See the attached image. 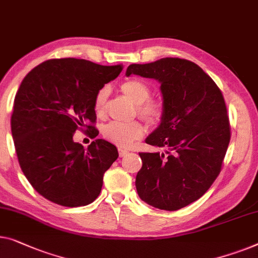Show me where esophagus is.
<instances>
[{
    "mask_svg": "<svg viewBox=\"0 0 258 258\" xmlns=\"http://www.w3.org/2000/svg\"><path fill=\"white\" fill-rule=\"evenodd\" d=\"M118 154H120V157H125L126 155L129 154V151L123 150V149H118Z\"/></svg>",
    "mask_w": 258,
    "mask_h": 258,
    "instance_id": "esophagus-1",
    "label": "esophagus"
}]
</instances>
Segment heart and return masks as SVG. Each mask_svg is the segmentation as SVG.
I'll list each match as a JSON object with an SVG mask.
<instances>
[{
  "mask_svg": "<svg viewBox=\"0 0 258 258\" xmlns=\"http://www.w3.org/2000/svg\"><path fill=\"white\" fill-rule=\"evenodd\" d=\"M121 91L130 101L136 104L137 114L149 124H157L163 116V104L154 99H149L151 89L140 79H130L121 85ZM109 88L102 87L96 93L94 99V110L99 116H103ZM102 135L108 142L118 148L132 147L134 142L144 135V128L140 122L130 123L111 122L103 126Z\"/></svg>",
  "mask_w": 258,
  "mask_h": 258,
  "instance_id": "heart-1",
  "label": "heart"
}]
</instances>
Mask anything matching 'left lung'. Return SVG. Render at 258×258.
Listing matches in <instances>:
<instances>
[{
    "mask_svg": "<svg viewBox=\"0 0 258 258\" xmlns=\"http://www.w3.org/2000/svg\"><path fill=\"white\" fill-rule=\"evenodd\" d=\"M132 74L158 81L163 98L159 125L145 142L165 154H140L138 197L159 210H180L203 197L221 171L230 141L225 99L212 78L186 59L132 64L125 76Z\"/></svg>",
    "mask_w": 258,
    "mask_h": 258,
    "instance_id": "left-lung-1",
    "label": "left lung"
}]
</instances>
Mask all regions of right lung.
I'll list each match as a JSON object with an SVG mask.
<instances>
[{
  "label": "right lung",
  "mask_w": 258,
  "mask_h": 258,
  "mask_svg": "<svg viewBox=\"0 0 258 258\" xmlns=\"http://www.w3.org/2000/svg\"><path fill=\"white\" fill-rule=\"evenodd\" d=\"M122 70V65L103 66L85 59H51L22 81L11 134L22 171L45 199L79 207L99 197L103 174L118 157L117 149L101 138L85 149L73 135L80 126L93 138L98 136L91 125L96 120L95 95Z\"/></svg>",
  "instance_id": "1"
}]
</instances>
